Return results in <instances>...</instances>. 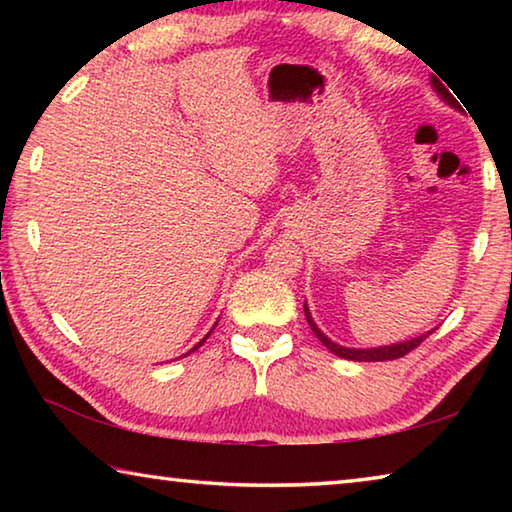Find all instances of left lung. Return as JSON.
I'll use <instances>...</instances> for the list:
<instances>
[{"label": "left lung", "instance_id": "8db88e82", "mask_svg": "<svg viewBox=\"0 0 512 512\" xmlns=\"http://www.w3.org/2000/svg\"><path fill=\"white\" fill-rule=\"evenodd\" d=\"M431 85H433V90H436V92L440 94V99L447 101L452 108L461 110V106H458V101H456L458 97L454 99V94H449L445 85L440 83V81L436 79V76H433V79H431ZM305 316H307V323H309V327H311V332H314V334L318 336V341L323 343L329 352H334L336 357H343V359H350V361H393V359H400V357H404V354H409L411 350L418 348V345L433 332V329H431V332L422 334V336H415V339L404 341V343H393V345H381V348L357 350V348H343V345L329 341L327 336H325L323 332H320L318 325L314 323V318H311L307 305H305Z\"/></svg>", "mask_w": 512, "mask_h": 512}]
</instances>
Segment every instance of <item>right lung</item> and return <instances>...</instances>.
<instances>
[{"label":"right lung","instance_id":"1","mask_svg":"<svg viewBox=\"0 0 512 512\" xmlns=\"http://www.w3.org/2000/svg\"><path fill=\"white\" fill-rule=\"evenodd\" d=\"M207 336H210V334H207ZM207 336H205V339H207ZM205 339H203V341H201V343H198V345H196V348H194V350H198V348H201V345H203V343H205ZM194 350H192V352H194Z\"/></svg>","mask_w":512,"mask_h":512}]
</instances>
